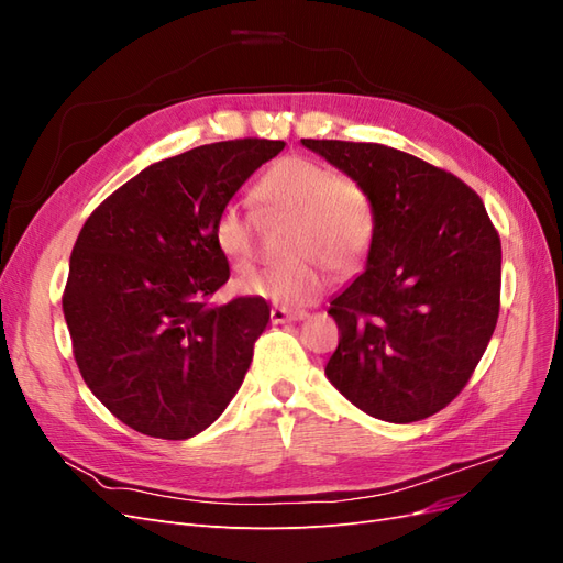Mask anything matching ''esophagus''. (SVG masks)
Wrapping results in <instances>:
<instances>
[{
    "label": "esophagus",
    "mask_w": 563,
    "mask_h": 563,
    "mask_svg": "<svg viewBox=\"0 0 563 563\" xmlns=\"http://www.w3.org/2000/svg\"><path fill=\"white\" fill-rule=\"evenodd\" d=\"M308 317V312L305 310H288V308H272L269 310V319H272V323H286V321H300V319H305Z\"/></svg>",
    "instance_id": "obj_1"
}]
</instances>
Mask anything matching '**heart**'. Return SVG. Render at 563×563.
Returning a JSON list of instances; mask_svg holds the SVG:
<instances>
[{
  "instance_id": "heart-1",
  "label": "heart",
  "mask_w": 563,
  "mask_h": 563,
  "mask_svg": "<svg viewBox=\"0 0 563 563\" xmlns=\"http://www.w3.org/2000/svg\"><path fill=\"white\" fill-rule=\"evenodd\" d=\"M253 195L269 213L288 218L282 246L288 258L240 279L242 294L300 308L323 294L327 269L347 277L368 258L378 216L360 180L310 157H284L258 178ZM213 242L232 267H249L255 255L251 216L225 203L213 218Z\"/></svg>"
}]
</instances>
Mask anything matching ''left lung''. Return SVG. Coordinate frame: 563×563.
Instances as JSON below:
<instances>
[{
	"label": "left lung",
	"instance_id": "8db88e82",
	"mask_svg": "<svg viewBox=\"0 0 563 563\" xmlns=\"http://www.w3.org/2000/svg\"><path fill=\"white\" fill-rule=\"evenodd\" d=\"M300 143L360 180L378 216L366 269L331 302L340 338L327 378L373 418H430L463 391L496 331L498 230L470 185L408 152Z\"/></svg>",
	"mask_w": 563,
	"mask_h": 563
}]
</instances>
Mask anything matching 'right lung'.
<instances>
[{"instance_id": "obj_1", "label": "right lung", "mask_w": 563, "mask_h": 563, "mask_svg": "<svg viewBox=\"0 0 563 563\" xmlns=\"http://www.w3.org/2000/svg\"><path fill=\"white\" fill-rule=\"evenodd\" d=\"M284 141L211 143L152 164L84 223L63 291L84 383L131 430L190 439L242 387L269 321L263 298H211L230 279L213 218Z\"/></svg>"}]
</instances>
